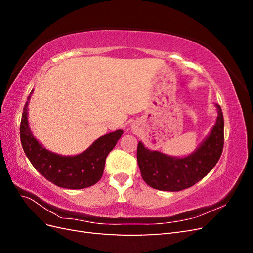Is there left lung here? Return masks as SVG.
<instances>
[{
    "label": "left lung",
    "instance_id": "1",
    "mask_svg": "<svg viewBox=\"0 0 253 253\" xmlns=\"http://www.w3.org/2000/svg\"><path fill=\"white\" fill-rule=\"evenodd\" d=\"M216 108L218 115L210 134L188 156H169L149 150L141 141L138 142L137 162L147 185L175 192L192 187L213 169L224 148V116L218 104Z\"/></svg>",
    "mask_w": 253,
    "mask_h": 253
}]
</instances>
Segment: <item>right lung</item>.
Segmentation results:
<instances>
[{"label": "right lung", "instance_id": "right-lung-1", "mask_svg": "<svg viewBox=\"0 0 253 253\" xmlns=\"http://www.w3.org/2000/svg\"><path fill=\"white\" fill-rule=\"evenodd\" d=\"M29 99L30 95L22 113L20 138L23 150L35 169L53 185L61 188L75 190L95 185L102 177L105 159L124 131L117 129L101 136L91 143L88 149L78 155L63 156L57 154L45 149L30 131L27 120Z\"/></svg>", "mask_w": 253, "mask_h": 253}]
</instances>
